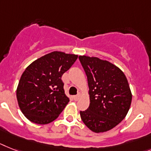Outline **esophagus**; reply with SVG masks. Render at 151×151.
Segmentation results:
<instances>
[{
    "mask_svg": "<svg viewBox=\"0 0 151 151\" xmlns=\"http://www.w3.org/2000/svg\"><path fill=\"white\" fill-rule=\"evenodd\" d=\"M79 98H80V94H78V95L73 96V99H74L75 101H78V99H79Z\"/></svg>",
    "mask_w": 151,
    "mask_h": 151,
    "instance_id": "obj_1",
    "label": "esophagus"
}]
</instances>
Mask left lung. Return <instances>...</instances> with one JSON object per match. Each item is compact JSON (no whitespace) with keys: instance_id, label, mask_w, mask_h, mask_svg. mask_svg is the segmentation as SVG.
Listing matches in <instances>:
<instances>
[{"instance_id":"left-lung-1","label":"left lung","mask_w":151,"mask_h":151,"mask_svg":"<svg viewBox=\"0 0 151 151\" xmlns=\"http://www.w3.org/2000/svg\"><path fill=\"white\" fill-rule=\"evenodd\" d=\"M88 79L89 108L80 111L85 125L95 133L113 129L129 111L131 91L124 73L118 67L96 57L79 56Z\"/></svg>"}]
</instances>
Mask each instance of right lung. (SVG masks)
I'll return each instance as SVG.
<instances>
[{"mask_svg":"<svg viewBox=\"0 0 151 151\" xmlns=\"http://www.w3.org/2000/svg\"><path fill=\"white\" fill-rule=\"evenodd\" d=\"M77 58L76 55L52 52L26 68L17 86V99L30 121L48 124L58 118L69 102L62 76Z\"/></svg>","mask_w":151,"mask_h":151,"instance_id":"right-lung-1","label":"right lung"}]
</instances>
